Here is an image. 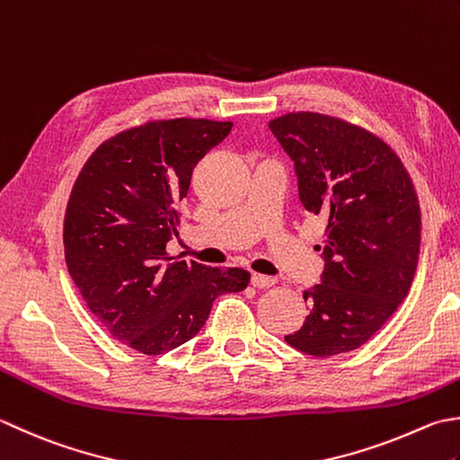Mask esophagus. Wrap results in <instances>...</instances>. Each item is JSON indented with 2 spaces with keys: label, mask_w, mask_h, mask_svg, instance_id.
I'll list each match as a JSON object with an SVG mask.
<instances>
[{
  "label": "esophagus",
  "mask_w": 460,
  "mask_h": 460,
  "mask_svg": "<svg viewBox=\"0 0 460 460\" xmlns=\"http://www.w3.org/2000/svg\"><path fill=\"white\" fill-rule=\"evenodd\" d=\"M275 283H277L275 277H267V275H261V273L251 275V285H253L255 289H269V287H273Z\"/></svg>",
  "instance_id": "34e87169"
}]
</instances>
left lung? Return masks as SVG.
Returning a JSON list of instances; mask_svg holds the SVG:
<instances>
[{"mask_svg": "<svg viewBox=\"0 0 460 460\" xmlns=\"http://www.w3.org/2000/svg\"><path fill=\"white\" fill-rule=\"evenodd\" d=\"M293 161L299 199L327 221L323 273L291 347L314 357L365 345L409 295L420 249V209L407 169L373 133L321 113L269 123Z\"/></svg>", "mask_w": 460, "mask_h": 460, "instance_id": "1", "label": "left lung"}]
</instances>
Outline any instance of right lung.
<instances>
[{
	"label": "right lung",
	"mask_w": 460,
	"mask_h": 460,
	"mask_svg": "<svg viewBox=\"0 0 460 460\" xmlns=\"http://www.w3.org/2000/svg\"><path fill=\"white\" fill-rule=\"evenodd\" d=\"M233 123L171 119L115 135L99 146L71 191L66 263L89 311L111 335L143 355L187 343L213 301L239 293L249 273L167 257L177 203L193 167L227 137Z\"/></svg>",
	"instance_id": "right-lung-1"
}]
</instances>
